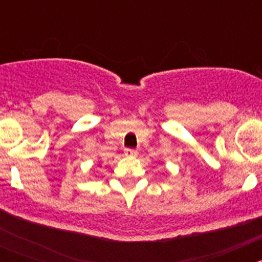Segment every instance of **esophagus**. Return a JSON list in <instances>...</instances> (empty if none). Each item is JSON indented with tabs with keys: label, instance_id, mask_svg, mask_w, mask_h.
<instances>
[{
	"label": "esophagus",
	"instance_id": "esophagus-1",
	"mask_svg": "<svg viewBox=\"0 0 262 262\" xmlns=\"http://www.w3.org/2000/svg\"><path fill=\"white\" fill-rule=\"evenodd\" d=\"M124 155L125 156H137L138 155V152H137L136 149H130V148H128V149L124 150Z\"/></svg>",
	"mask_w": 262,
	"mask_h": 262
}]
</instances>
